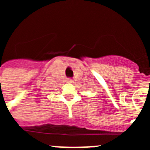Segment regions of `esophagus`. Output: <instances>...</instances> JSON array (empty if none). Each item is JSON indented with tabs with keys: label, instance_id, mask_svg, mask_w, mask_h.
Returning a JSON list of instances; mask_svg holds the SVG:
<instances>
[{
	"label": "esophagus",
	"instance_id": "34e87169",
	"mask_svg": "<svg viewBox=\"0 0 150 150\" xmlns=\"http://www.w3.org/2000/svg\"><path fill=\"white\" fill-rule=\"evenodd\" d=\"M67 83H74V80L71 79H67Z\"/></svg>",
	"mask_w": 150,
	"mask_h": 150
}]
</instances>
